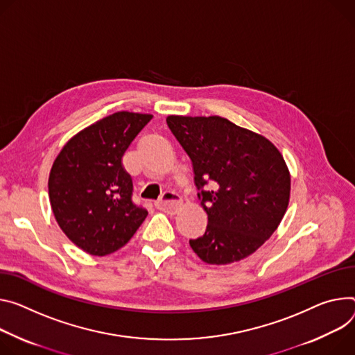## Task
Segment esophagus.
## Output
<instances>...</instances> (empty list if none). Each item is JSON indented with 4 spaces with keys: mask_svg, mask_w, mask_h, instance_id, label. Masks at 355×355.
<instances>
[{
    "mask_svg": "<svg viewBox=\"0 0 355 355\" xmlns=\"http://www.w3.org/2000/svg\"><path fill=\"white\" fill-rule=\"evenodd\" d=\"M182 200L181 197L177 194V192L174 191H166L163 192V196H161V198L155 202V207L159 209V211H164V212H168V214H174L178 207L181 205Z\"/></svg>",
    "mask_w": 355,
    "mask_h": 355,
    "instance_id": "obj_1",
    "label": "esophagus"
}]
</instances>
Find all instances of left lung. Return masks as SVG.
<instances>
[{
    "instance_id": "left-lung-1",
    "label": "left lung",
    "mask_w": 355,
    "mask_h": 355,
    "mask_svg": "<svg viewBox=\"0 0 355 355\" xmlns=\"http://www.w3.org/2000/svg\"><path fill=\"white\" fill-rule=\"evenodd\" d=\"M192 161L207 231L189 245L205 263L245 259L277 230L290 198V174L263 136L219 116H168Z\"/></svg>"
}]
</instances>
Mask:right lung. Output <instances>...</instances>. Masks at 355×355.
I'll return each mask as SVG.
<instances>
[{
  "mask_svg": "<svg viewBox=\"0 0 355 355\" xmlns=\"http://www.w3.org/2000/svg\"><path fill=\"white\" fill-rule=\"evenodd\" d=\"M153 119L117 112L83 128L58 154L48 188L60 230L93 256L123 248L147 216L133 202V181L121 158Z\"/></svg>",
  "mask_w": 355,
  "mask_h": 355,
  "instance_id": "add662e5",
  "label": "right lung"
}]
</instances>
